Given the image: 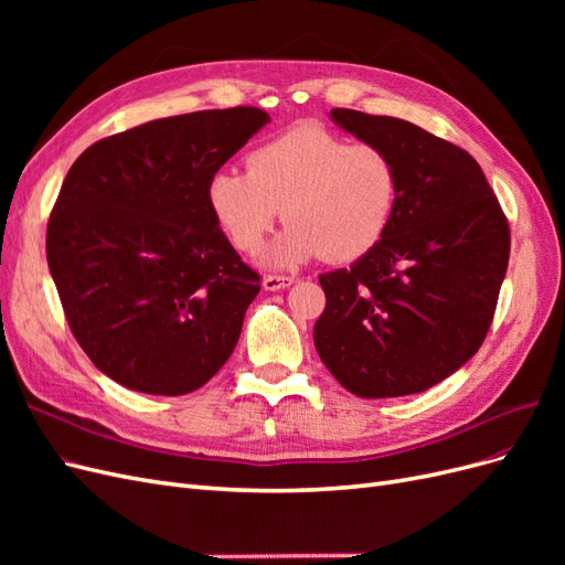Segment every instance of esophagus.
Listing matches in <instances>:
<instances>
[{"label": "esophagus", "mask_w": 565, "mask_h": 565, "mask_svg": "<svg viewBox=\"0 0 565 565\" xmlns=\"http://www.w3.org/2000/svg\"><path fill=\"white\" fill-rule=\"evenodd\" d=\"M292 282H295V280L287 278V276H266V278L262 280L266 292H278V289H285V287H289Z\"/></svg>", "instance_id": "obj_1"}]
</instances>
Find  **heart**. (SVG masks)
<instances>
[{"mask_svg":"<svg viewBox=\"0 0 565 565\" xmlns=\"http://www.w3.org/2000/svg\"><path fill=\"white\" fill-rule=\"evenodd\" d=\"M247 172L218 169L207 207L228 243L245 254L282 214L289 226L262 254L268 268L316 256L347 264L377 247L398 204V169L386 150L297 125L249 150Z\"/></svg>","mask_w":565,"mask_h":565,"instance_id":"b5f03b06","label":"heart"}]
</instances>
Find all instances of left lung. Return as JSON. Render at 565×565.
Masks as SVG:
<instances>
[{"mask_svg": "<svg viewBox=\"0 0 565 565\" xmlns=\"http://www.w3.org/2000/svg\"><path fill=\"white\" fill-rule=\"evenodd\" d=\"M330 119L388 152L398 204L377 247L318 278L328 303L313 344L355 396H409L483 344L509 264L507 218L467 150L398 117L334 108Z\"/></svg>", "mask_w": 565, "mask_h": 565, "instance_id": "1", "label": "left lung"}]
</instances>
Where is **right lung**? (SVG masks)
Wrapping results in <instances>:
<instances>
[{
	"label": "right lung",
	"mask_w": 565,
	"mask_h": 565,
	"mask_svg": "<svg viewBox=\"0 0 565 565\" xmlns=\"http://www.w3.org/2000/svg\"><path fill=\"white\" fill-rule=\"evenodd\" d=\"M268 122L259 108L152 119L71 167L46 262L75 339L113 382L183 396L228 361L259 276L216 226L207 181Z\"/></svg>",
	"instance_id": "1"
}]
</instances>
